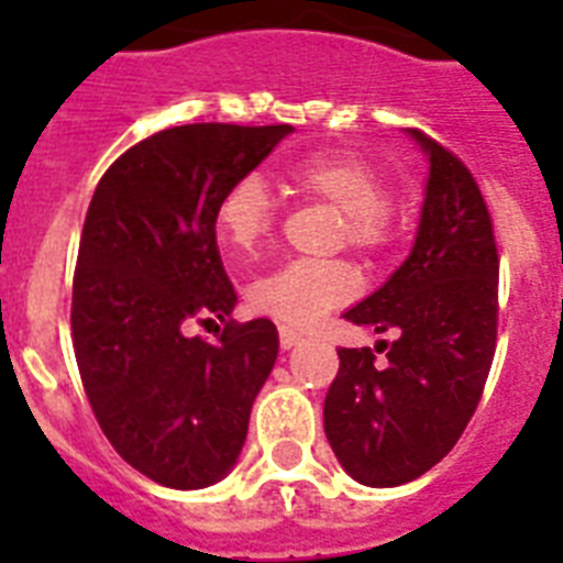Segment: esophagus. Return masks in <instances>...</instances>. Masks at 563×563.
I'll return each mask as SVG.
<instances>
[{"mask_svg": "<svg viewBox=\"0 0 563 563\" xmlns=\"http://www.w3.org/2000/svg\"><path fill=\"white\" fill-rule=\"evenodd\" d=\"M277 333H280V347H283V351H289V347H295V344L300 342L298 330H291V327H286V324H280V330H277Z\"/></svg>", "mask_w": 563, "mask_h": 563, "instance_id": "34e87169", "label": "esophagus"}]
</instances>
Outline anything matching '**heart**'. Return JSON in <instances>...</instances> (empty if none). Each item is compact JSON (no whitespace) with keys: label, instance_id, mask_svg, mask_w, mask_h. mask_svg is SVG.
<instances>
[{"label":"heart","instance_id":"1","mask_svg":"<svg viewBox=\"0 0 563 563\" xmlns=\"http://www.w3.org/2000/svg\"><path fill=\"white\" fill-rule=\"evenodd\" d=\"M289 184L339 210V242L360 254H385L400 233V207L383 192V175L356 154L330 152L298 161ZM277 228V201L260 175H242L216 207V233L239 260L260 254ZM360 291V274L342 260H291L251 283L247 303L260 316L289 327H312L327 309L347 303Z\"/></svg>","mask_w":563,"mask_h":563}]
</instances>
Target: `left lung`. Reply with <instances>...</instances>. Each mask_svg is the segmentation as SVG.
I'll use <instances>...</instances> for the list:
<instances>
[{
	"label": "left lung",
	"mask_w": 563,
	"mask_h": 563,
	"mask_svg": "<svg viewBox=\"0 0 563 563\" xmlns=\"http://www.w3.org/2000/svg\"><path fill=\"white\" fill-rule=\"evenodd\" d=\"M411 136L429 154L415 247L383 289L344 312L394 342L339 347L324 400L335 459L371 488L418 479L453 450L497 351L499 254L488 203L450 148L420 131Z\"/></svg>",
	"instance_id": "1"
}]
</instances>
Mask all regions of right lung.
<instances>
[{"label": "right lung", "mask_w": 563, "mask_h": 563, "mask_svg": "<svg viewBox=\"0 0 563 563\" xmlns=\"http://www.w3.org/2000/svg\"><path fill=\"white\" fill-rule=\"evenodd\" d=\"M286 134L291 125L166 128L92 192L73 280L75 362L113 450L166 488H207L236 464L277 360L268 318H230L216 207ZM216 317V343L186 335Z\"/></svg>", "instance_id": "1"}]
</instances>
